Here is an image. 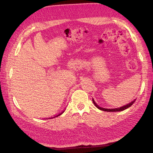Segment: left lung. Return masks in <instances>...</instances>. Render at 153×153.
Wrapping results in <instances>:
<instances>
[{
    "label": "left lung",
    "instance_id": "8db88e82",
    "mask_svg": "<svg viewBox=\"0 0 153 153\" xmlns=\"http://www.w3.org/2000/svg\"><path fill=\"white\" fill-rule=\"evenodd\" d=\"M136 100H133V101H131L130 103H129V104L126 105H124L123 106V107H121L120 108H102V107H100L99 106H98V105H97V103H96L94 102V99L92 98V101H93V103H94V105L97 107L98 108H99L100 110H102V111H108V112H115V111H123L126 109V108H129V107H131V105H132L134 104V102H135Z\"/></svg>",
    "mask_w": 153,
    "mask_h": 153
}]
</instances>
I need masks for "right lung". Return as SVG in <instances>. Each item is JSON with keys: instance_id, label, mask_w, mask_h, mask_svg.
<instances>
[{"instance_id": "1", "label": "right lung", "mask_w": 153, "mask_h": 153, "mask_svg": "<svg viewBox=\"0 0 153 153\" xmlns=\"http://www.w3.org/2000/svg\"><path fill=\"white\" fill-rule=\"evenodd\" d=\"M63 112H64V111H62V112H61V113H60L59 114H58V115H54L53 118H54V117H58V116H59V115H61V114L63 113ZM51 118H53V117H49V118H48V119H51ZM46 119H47V118H46Z\"/></svg>"}]
</instances>
